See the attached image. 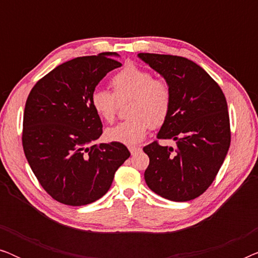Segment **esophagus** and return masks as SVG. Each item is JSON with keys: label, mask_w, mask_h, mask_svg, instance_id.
<instances>
[{"label": "esophagus", "mask_w": 258, "mask_h": 258, "mask_svg": "<svg viewBox=\"0 0 258 258\" xmlns=\"http://www.w3.org/2000/svg\"><path fill=\"white\" fill-rule=\"evenodd\" d=\"M129 151H130V154L134 155V154H136V153H139V151H141V147L129 146Z\"/></svg>", "instance_id": "1"}]
</instances>
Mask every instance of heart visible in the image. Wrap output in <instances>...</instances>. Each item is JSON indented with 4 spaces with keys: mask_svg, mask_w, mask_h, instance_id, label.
<instances>
[{
    "mask_svg": "<svg viewBox=\"0 0 258 258\" xmlns=\"http://www.w3.org/2000/svg\"><path fill=\"white\" fill-rule=\"evenodd\" d=\"M114 93L95 89L90 104L100 118L112 122L117 112V101L132 100L129 119L105 130V139L110 142L133 146L146 137L148 130L160 128L171 110L172 90L163 79H155L149 70L135 64H126L111 80Z\"/></svg>",
    "mask_w": 258,
    "mask_h": 258,
    "instance_id": "1",
    "label": "heart"
}]
</instances>
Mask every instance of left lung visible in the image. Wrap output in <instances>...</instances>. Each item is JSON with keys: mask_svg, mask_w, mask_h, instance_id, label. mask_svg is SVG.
Returning a JSON list of instances; mask_svg holds the SVG:
<instances>
[{"mask_svg": "<svg viewBox=\"0 0 258 258\" xmlns=\"http://www.w3.org/2000/svg\"><path fill=\"white\" fill-rule=\"evenodd\" d=\"M139 57L170 84L171 110L157 141L143 148L149 156L144 178L164 199L186 202L206 191L216 177L230 147L228 104L220 86L195 62L174 55L141 52Z\"/></svg>", "mask_w": 258, "mask_h": 258, "instance_id": "8db88e82", "label": "left lung"}]
</instances>
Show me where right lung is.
Instances as JSON below:
<instances>
[{
  "instance_id": "add662e5",
  "label": "right lung",
  "mask_w": 258,
  "mask_h": 258,
  "mask_svg": "<svg viewBox=\"0 0 258 258\" xmlns=\"http://www.w3.org/2000/svg\"><path fill=\"white\" fill-rule=\"evenodd\" d=\"M101 52L62 63L42 77L27 98L22 146L45 191L67 206H86L110 188L130 156L122 143L94 142L102 122L90 104L98 82L122 64Z\"/></svg>"
}]
</instances>
